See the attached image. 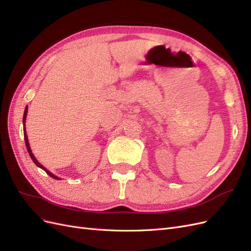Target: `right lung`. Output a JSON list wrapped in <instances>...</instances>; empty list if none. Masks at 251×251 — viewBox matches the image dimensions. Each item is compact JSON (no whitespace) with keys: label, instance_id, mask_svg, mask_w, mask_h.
Wrapping results in <instances>:
<instances>
[{"label":"right lung","instance_id":"add662e5","mask_svg":"<svg viewBox=\"0 0 251 251\" xmlns=\"http://www.w3.org/2000/svg\"><path fill=\"white\" fill-rule=\"evenodd\" d=\"M27 112H28V107L26 105V108H25V111H24V116H23V124H24V139H25V143H26V148H27V151H28V153H29V156H30V158L32 159V161L34 162V164L36 165V166H39V168H41L42 170H44L45 172H46L50 177H52L53 179H57V180H59V178L57 177V176H55V175H53L52 173H50L46 168H45V166H43L39 161L36 160V158L34 157V155L32 154V151H31V149H30V146H29V142H28V137H27V134H26V126H25V121H26V116H27Z\"/></svg>","mask_w":251,"mask_h":251}]
</instances>
